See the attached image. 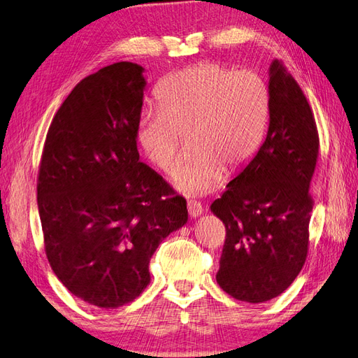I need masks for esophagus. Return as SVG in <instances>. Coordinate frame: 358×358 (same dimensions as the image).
<instances>
[{
	"label": "esophagus",
	"mask_w": 358,
	"mask_h": 358,
	"mask_svg": "<svg viewBox=\"0 0 358 358\" xmlns=\"http://www.w3.org/2000/svg\"><path fill=\"white\" fill-rule=\"evenodd\" d=\"M187 212H189V215L192 217H196V216H199L201 213L204 212V208H203V206H201L199 201L189 199L187 201Z\"/></svg>",
	"instance_id": "obj_1"
}]
</instances>
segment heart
I'll use <instances>...</instances> for the list:
<instances>
[{
	"instance_id": "1",
	"label": "heart",
	"mask_w": 358,
	"mask_h": 358,
	"mask_svg": "<svg viewBox=\"0 0 358 358\" xmlns=\"http://www.w3.org/2000/svg\"><path fill=\"white\" fill-rule=\"evenodd\" d=\"M157 107H146L137 139L155 166L172 173L189 137L192 151L178 176L187 194L212 192L225 168L242 169L266 133L269 89L259 72L199 62L164 77L155 89Z\"/></svg>"
}]
</instances>
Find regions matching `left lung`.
Here are the masks:
<instances>
[{"mask_svg": "<svg viewBox=\"0 0 358 358\" xmlns=\"http://www.w3.org/2000/svg\"><path fill=\"white\" fill-rule=\"evenodd\" d=\"M317 154L313 110L284 63L273 60L266 139L212 204L225 225L216 281L230 296L259 304L298 277L308 254Z\"/></svg>", "mask_w": 358, "mask_h": 358, "instance_id": "1", "label": "left lung"}]
</instances>
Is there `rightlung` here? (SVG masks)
<instances>
[{
	"instance_id": "add662e5",
	"label": "right lung",
	"mask_w": 358,
	"mask_h": 358,
	"mask_svg": "<svg viewBox=\"0 0 358 358\" xmlns=\"http://www.w3.org/2000/svg\"><path fill=\"white\" fill-rule=\"evenodd\" d=\"M142 72L119 62L81 80L52 117L39 164L50 266L72 295L101 308L139 296L154 251L187 222L186 199L139 162Z\"/></svg>"
}]
</instances>
